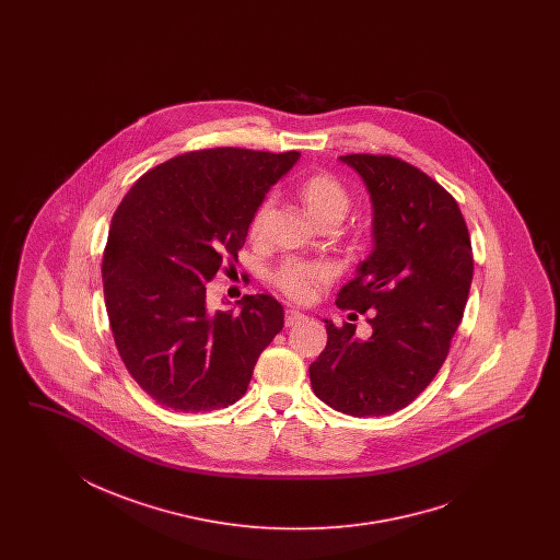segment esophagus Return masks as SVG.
<instances>
[{
  "label": "esophagus",
  "instance_id": "obj_1",
  "mask_svg": "<svg viewBox=\"0 0 560 560\" xmlns=\"http://www.w3.org/2000/svg\"><path fill=\"white\" fill-rule=\"evenodd\" d=\"M305 316L300 310H288L285 312V324L293 326V324L304 323Z\"/></svg>",
  "mask_w": 560,
  "mask_h": 560
}]
</instances>
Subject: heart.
<instances>
[{
    "mask_svg": "<svg viewBox=\"0 0 560 560\" xmlns=\"http://www.w3.org/2000/svg\"><path fill=\"white\" fill-rule=\"evenodd\" d=\"M300 203L304 205L307 218L323 225L345 220L351 207V197L347 188L328 172H316L304 178L298 187ZM271 199H265L250 221V234L256 236L262 230V223L269 215ZM328 279V267L323 262H285L275 272V285L293 300H307L314 289Z\"/></svg>",
    "mask_w": 560,
    "mask_h": 560,
    "instance_id": "heart-1",
    "label": "heart"
}]
</instances>
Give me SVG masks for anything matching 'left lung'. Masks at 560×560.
<instances>
[{
	"label": "left lung",
	"mask_w": 560,
	"mask_h": 560,
	"mask_svg": "<svg viewBox=\"0 0 560 560\" xmlns=\"http://www.w3.org/2000/svg\"><path fill=\"white\" fill-rule=\"evenodd\" d=\"M372 201V255L337 304L373 312L370 339L326 320V347L310 365L314 394L351 417L410 405L440 372L472 283V246L454 197L392 155H340Z\"/></svg>",
	"instance_id": "1"
}]
</instances>
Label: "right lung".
I'll return each instance as SVG.
<instances>
[{
  "instance_id": "add662e5",
  "label": "right lung",
  "mask_w": 560,
  "mask_h": 560,
  "mask_svg": "<svg viewBox=\"0 0 560 560\" xmlns=\"http://www.w3.org/2000/svg\"><path fill=\"white\" fill-rule=\"evenodd\" d=\"M300 152L215 148L143 174L115 211L102 258L104 302L127 372L155 402L183 412L234 405L283 305L244 295L213 312L207 283L236 260L258 205Z\"/></svg>"
}]
</instances>
